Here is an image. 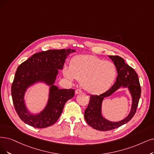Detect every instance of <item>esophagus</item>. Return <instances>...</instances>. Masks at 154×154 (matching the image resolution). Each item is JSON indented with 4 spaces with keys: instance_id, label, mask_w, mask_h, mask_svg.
<instances>
[{
    "instance_id": "esophagus-1",
    "label": "esophagus",
    "mask_w": 154,
    "mask_h": 154,
    "mask_svg": "<svg viewBox=\"0 0 154 154\" xmlns=\"http://www.w3.org/2000/svg\"><path fill=\"white\" fill-rule=\"evenodd\" d=\"M82 92V91L80 90V89H76L75 90V94H81Z\"/></svg>"
}]
</instances>
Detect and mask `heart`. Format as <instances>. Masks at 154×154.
Wrapping results in <instances>:
<instances>
[{
  "label": "heart",
  "instance_id": "1",
  "mask_svg": "<svg viewBox=\"0 0 154 154\" xmlns=\"http://www.w3.org/2000/svg\"><path fill=\"white\" fill-rule=\"evenodd\" d=\"M63 75L70 81H81L82 87L89 94L97 95L107 90L117 75L114 63L91 55H81L71 59L69 67L65 66Z\"/></svg>",
  "mask_w": 154,
  "mask_h": 154
}]
</instances>
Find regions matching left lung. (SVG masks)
I'll use <instances>...</instances> for the list:
<instances>
[{
	"mask_svg": "<svg viewBox=\"0 0 154 154\" xmlns=\"http://www.w3.org/2000/svg\"><path fill=\"white\" fill-rule=\"evenodd\" d=\"M116 67L118 76L112 87L99 95H91L87 108L85 110V119L88 125L97 130L109 131L119 128L130 121L136 112L141 95V87L137 72L125 63L118 56H108ZM120 88H127L132 97V103L130 113L125 119L114 122L107 120L102 114L101 106L103 98L113 94Z\"/></svg>",
	"mask_w": 154,
	"mask_h": 154,
	"instance_id": "obj_1",
	"label": "left lung"
}]
</instances>
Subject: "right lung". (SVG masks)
Listing matches in <instances>:
<instances>
[{
	"label": "right lung",
	"instance_id": "right-lung-1",
	"mask_svg": "<svg viewBox=\"0 0 154 154\" xmlns=\"http://www.w3.org/2000/svg\"><path fill=\"white\" fill-rule=\"evenodd\" d=\"M75 51L71 48L42 51L33 54L17 67L11 94L16 112L26 124L44 128L58 120L66 102L75 95V90L59 89L54 83L59 70L63 69L66 59ZM38 83L49 86V98L45 107L34 114L27 108L24 96L30 87Z\"/></svg>",
	"mask_w": 154,
	"mask_h": 154
}]
</instances>
